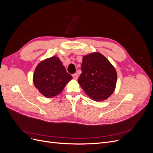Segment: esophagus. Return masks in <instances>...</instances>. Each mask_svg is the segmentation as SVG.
Returning <instances> with one entry per match:
<instances>
[{
	"mask_svg": "<svg viewBox=\"0 0 153 153\" xmlns=\"http://www.w3.org/2000/svg\"><path fill=\"white\" fill-rule=\"evenodd\" d=\"M73 77L74 79L76 80L77 78H78V74L77 73H74L73 75Z\"/></svg>",
	"mask_w": 153,
	"mask_h": 153,
	"instance_id": "1",
	"label": "esophagus"
}]
</instances>
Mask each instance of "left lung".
Listing matches in <instances>:
<instances>
[{
	"mask_svg": "<svg viewBox=\"0 0 153 153\" xmlns=\"http://www.w3.org/2000/svg\"><path fill=\"white\" fill-rule=\"evenodd\" d=\"M78 83L87 96L103 101L112 95L117 82V72L102 54L94 52L83 57Z\"/></svg>",
	"mask_w": 153,
	"mask_h": 153,
	"instance_id": "left-lung-1",
	"label": "left lung"
}]
</instances>
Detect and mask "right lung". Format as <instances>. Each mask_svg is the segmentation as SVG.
Here are the masks:
<instances>
[{
  "instance_id": "obj_1",
  "label": "right lung",
  "mask_w": 153,
  "mask_h": 153,
  "mask_svg": "<svg viewBox=\"0 0 153 153\" xmlns=\"http://www.w3.org/2000/svg\"><path fill=\"white\" fill-rule=\"evenodd\" d=\"M72 76L57 57L53 56L41 61L34 71L33 82L38 91L47 98L61 93Z\"/></svg>"
}]
</instances>
